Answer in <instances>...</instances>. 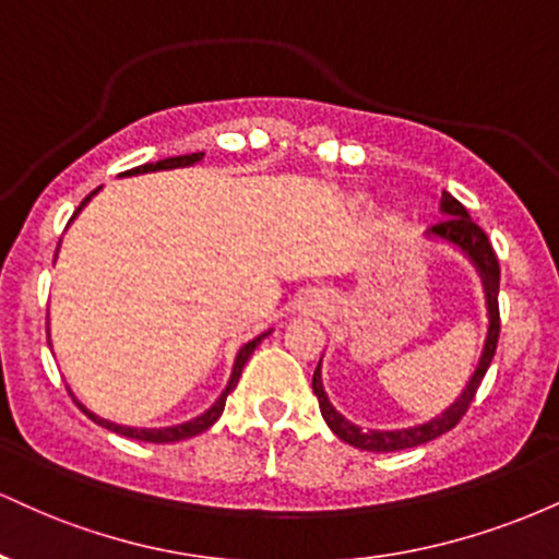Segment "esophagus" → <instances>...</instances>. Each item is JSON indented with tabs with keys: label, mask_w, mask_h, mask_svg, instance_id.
Listing matches in <instances>:
<instances>
[{
	"label": "esophagus",
	"mask_w": 559,
	"mask_h": 559,
	"mask_svg": "<svg viewBox=\"0 0 559 559\" xmlns=\"http://www.w3.org/2000/svg\"><path fill=\"white\" fill-rule=\"evenodd\" d=\"M325 307H329V297H325L323 292H318V288H310V292L299 294L297 307H294V310H297L299 316H318V312H323Z\"/></svg>",
	"instance_id": "esophagus-1"
}]
</instances>
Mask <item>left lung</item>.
Instances as JSON below:
<instances>
[{
  "mask_svg": "<svg viewBox=\"0 0 559 559\" xmlns=\"http://www.w3.org/2000/svg\"><path fill=\"white\" fill-rule=\"evenodd\" d=\"M439 213L441 221L426 230V239L431 241H441L447 247L457 249L463 258L476 267L480 286H484L486 294V316H489V325H486V338H484V349H480L478 365L473 370L471 378H467L465 389L460 391V396L449 404L447 409H441L439 415L426 423H418V426H407V428H360L357 423L346 420L336 407H333L329 394H325L323 386V373H320V357L316 376H312V391H316L318 402H320V413H323V420L329 423V428L338 439L346 441V444L365 449V452H400V449H409L426 444V441H433L436 436L452 431L457 426L460 418L467 413L471 407L473 396L484 381L486 370H489L493 352H497V342H499V260L493 254L489 236L480 230L473 217L467 215V210L457 202L449 191H441L439 197Z\"/></svg>",
  "mask_w": 559,
  "mask_h": 559,
  "instance_id": "1",
  "label": "left lung"
}]
</instances>
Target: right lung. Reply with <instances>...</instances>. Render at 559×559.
<instances>
[{"label":"right lung","mask_w":559,"mask_h":559,"mask_svg":"<svg viewBox=\"0 0 559 559\" xmlns=\"http://www.w3.org/2000/svg\"><path fill=\"white\" fill-rule=\"evenodd\" d=\"M204 159V152H197V155H181V157H168V159H159V163H150V165H139V168H133V170H128V173H123V176L120 178H131V176H144V173H159V170H176V168H191V165H199ZM99 191V189H96ZM96 191H92V194H88L86 199H83L81 202V207L75 210L73 213V217H70V223L75 221V217H79V213L83 207H86L88 202H92V197L96 194ZM273 333V329H267V331H262L260 336H254V338H249L247 344L241 346L239 352H236V360H234V368H230V378H228V383H226V389L221 391V396H217V400L210 404L207 409H204L202 415H197V418H191V420H186V423H176V426H165V428H141V426H123V423H115V420H107V418H99V415L96 413H92V409H86L83 407V404L75 400V394L73 391H70V396H73V402L79 404V407L83 409V413L88 415V418H92L96 426H102V428H107V431H112V433H120V436H128V439H139V441H152V444H170V441H183V439H191V436H197V433H202V431H207L210 426H213V423H217V418H221L223 415V407H226V400H228V394L230 391L236 389V383H239V378H241V370H243V365H247V360L249 357H252V352L258 349V344L262 342V338L265 336H271ZM47 336H49V325H47ZM49 346H52V338H49Z\"/></svg>","instance_id":"add662e5"}]
</instances>
